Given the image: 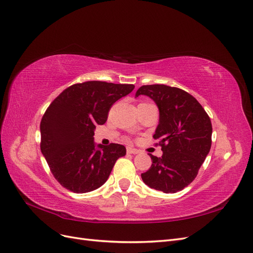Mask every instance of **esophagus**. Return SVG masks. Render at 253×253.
<instances>
[{
	"mask_svg": "<svg viewBox=\"0 0 253 253\" xmlns=\"http://www.w3.org/2000/svg\"><path fill=\"white\" fill-rule=\"evenodd\" d=\"M127 153H128V154H132V155H136V154H139V153H140V150H139V149H136V148L128 147V148H127Z\"/></svg>",
	"mask_w": 253,
	"mask_h": 253,
	"instance_id": "1",
	"label": "esophagus"
}]
</instances>
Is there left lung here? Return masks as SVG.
I'll return each instance as SVG.
<instances>
[{"label": "left lung", "mask_w": 253, "mask_h": 253, "mask_svg": "<svg viewBox=\"0 0 253 253\" xmlns=\"http://www.w3.org/2000/svg\"><path fill=\"white\" fill-rule=\"evenodd\" d=\"M146 95L159 109V124L154 134L163 155H149L150 169L141 175L143 182L163 193L183 190L196 178L210 151L212 124L194 96L165 84L142 85L135 97Z\"/></svg>", "instance_id": "obj_1"}]
</instances>
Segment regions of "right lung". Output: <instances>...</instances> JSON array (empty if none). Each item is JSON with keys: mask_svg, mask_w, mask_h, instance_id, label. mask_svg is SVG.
<instances>
[{"mask_svg": "<svg viewBox=\"0 0 253 253\" xmlns=\"http://www.w3.org/2000/svg\"><path fill=\"white\" fill-rule=\"evenodd\" d=\"M134 89L133 84L86 82L69 86L48 106L40 123L41 153L63 187L88 193L102 186L125 146L94 142L96 125L108 119L111 106Z\"/></svg>", "mask_w": 253, "mask_h": 253, "instance_id": "right-lung-1", "label": "right lung"}]
</instances>
